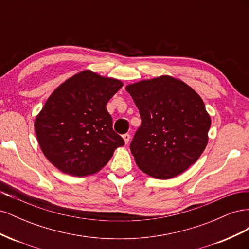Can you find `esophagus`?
<instances>
[{"instance_id": "34e87169", "label": "esophagus", "mask_w": 249, "mask_h": 249, "mask_svg": "<svg viewBox=\"0 0 249 249\" xmlns=\"http://www.w3.org/2000/svg\"><path fill=\"white\" fill-rule=\"evenodd\" d=\"M123 138H124V141L125 144H127V143H129V141H130V135L124 134V135H123Z\"/></svg>"}]
</instances>
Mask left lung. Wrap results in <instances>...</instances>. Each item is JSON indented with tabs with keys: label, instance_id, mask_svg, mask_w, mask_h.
<instances>
[{
	"label": "left lung",
	"instance_id": "8db88e82",
	"mask_svg": "<svg viewBox=\"0 0 249 249\" xmlns=\"http://www.w3.org/2000/svg\"><path fill=\"white\" fill-rule=\"evenodd\" d=\"M125 89L141 117L130 146L140 170L159 179L183 173L209 141L211 117L201 97L171 76L142 80Z\"/></svg>",
	"mask_w": 249,
	"mask_h": 249
}]
</instances>
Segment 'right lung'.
<instances>
[{
	"mask_svg": "<svg viewBox=\"0 0 249 249\" xmlns=\"http://www.w3.org/2000/svg\"><path fill=\"white\" fill-rule=\"evenodd\" d=\"M123 85L120 80L86 70L53 91L34 127L43 155L56 168L71 176L93 175L124 144L113 131L106 108Z\"/></svg>",
	"mask_w": 249,
	"mask_h": 249,
	"instance_id": "1",
	"label": "right lung"
}]
</instances>
